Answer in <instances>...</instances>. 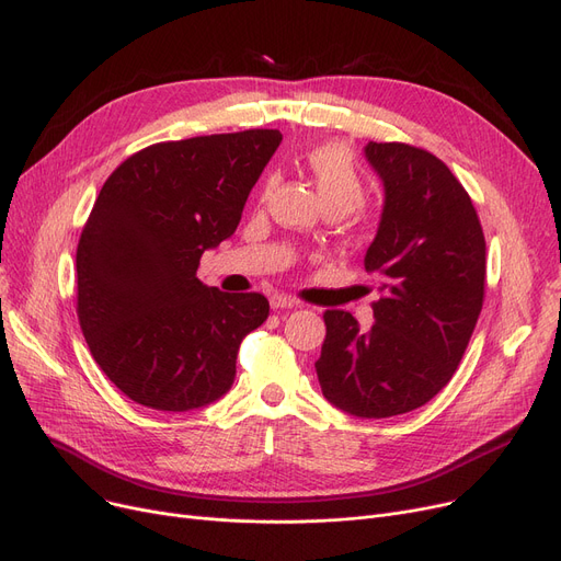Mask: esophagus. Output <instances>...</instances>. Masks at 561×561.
Here are the masks:
<instances>
[{"instance_id":"34e87169","label":"esophagus","mask_w":561,"mask_h":561,"mask_svg":"<svg viewBox=\"0 0 561 561\" xmlns=\"http://www.w3.org/2000/svg\"><path fill=\"white\" fill-rule=\"evenodd\" d=\"M271 307L273 309H294V307H298V300L290 296H284V294H275V296H271Z\"/></svg>"}]
</instances>
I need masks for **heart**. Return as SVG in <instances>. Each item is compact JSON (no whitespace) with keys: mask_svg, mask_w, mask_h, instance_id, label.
Listing matches in <instances>:
<instances>
[{"mask_svg":"<svg viewBox=\"0 0 561 561\" xmlns=\"http://www.w3.org/2000/svg\"><path fill=\"white\" fill-rule=\"evenodd\" d=\"M325 210L348 215L364 202V181L351 153L339 144H321L305 158Z\"/></svg>","mask_w":561,"mask_h":561,"instance_id":"obj_1","label":"heart"}]
</instances>
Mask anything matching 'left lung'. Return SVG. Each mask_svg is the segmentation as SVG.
<instances>
[{
	"mask_svg": "<svg viewBox=\"0 0 561 561\" xmlns=\"http://www.w3.org/2000/svg\"><path fill=\"white\" fill-rule=\"evenodd\" d=\"M385 187L364 256L378 277L374 325L328 309L316 374L323 397L348 415L382 420L428 403L451 380L483 305L485 240L470 194L449 167L417 146H364Z\"/></svg>",
	"mask_w": 561,
	"mask_h": 561,
	"instance_id": "8db88e82",
	"label": "left lung"
}]
</instances>
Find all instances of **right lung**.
I'll use <instances>...</instances> for the list:
<instances>
[{"label":"right lung","instance_id":"right-lung-1","mask_svg":"<svg viewBox=\"0 0 561 561\" xmlns=\"http://www.w3.org/2000/svg\"><path fill=\"white\" fill-rule=\"evenodd\" d=\"M282 141L242 130L160 141L105 181L78 242V319L93 359L139 405L204 408L236 378L240 341L271 305L197 277Z\"/></svg>","mask_w":561,"mask_h":561}]
</instances>
